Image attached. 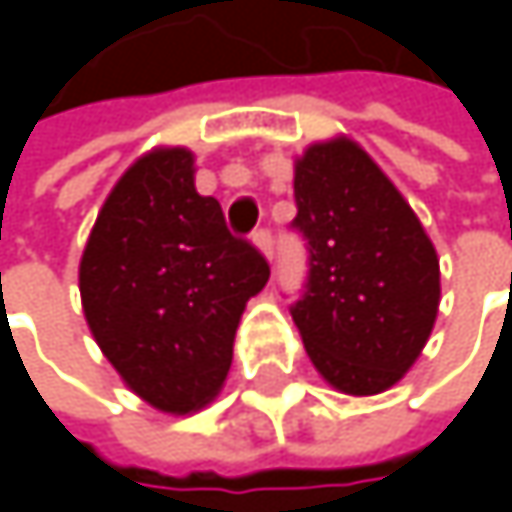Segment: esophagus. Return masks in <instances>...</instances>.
<instances>
[{
	"mask_svg": "<svg viewBox=\"0 0 512 512\" xmlns=\"http://www.w3.org/2000/svg\"><path fill=\"white\" fill-rule=\"evenodd\" d=\"M252 240H255V246L263 252V255L272 257V246H275V240H272V231H269V228H257L255 234H252Z\"/></svg>",
	"mask_w": 512,
	"mask_h": 512,
	"instance_id": "obj_1",
	"label": "esophagus"
}]
</instances>
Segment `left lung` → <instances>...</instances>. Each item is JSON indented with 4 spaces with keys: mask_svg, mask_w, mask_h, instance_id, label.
Here are the masks:
<instances>
[{
    "mask_svg": "<svg viewBox=\"0 0 512 512\" xmlns=\"http://www.w3.org/2000/svg\"><path fill=\"white\" fill-rule=\"evenodd\" d=\"M305 290L290 305L329 385L379 394L421 356L439 311V257L418 216L350 139L308 148L293 177Z\"/></svg>",
    "mask_w": 512,
    "mask_h": 512,
    "instance_id": "obj_1",
    "label": "left lung"
}]
</instances>
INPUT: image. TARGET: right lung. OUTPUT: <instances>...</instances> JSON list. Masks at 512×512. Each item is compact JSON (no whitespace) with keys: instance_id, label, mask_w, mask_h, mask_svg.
Masks as SVG:
<instances>
[{"instance_id":"add662e5","label":"right lung","mask_w":512,"mask_h":512,"mask_svg":"<svg viewBox=\"0 0 512 512\" xmlns=\"http://www.w3.org/2000/svg\"><path fill=\"white\" fill-rule=\"evenodd\" d=\"M192 154L142 156L106 198L79 263L85 320L124 382L162 412L222 388L246 302L269 263L198 195Z\"/></svg>"}]
</instances>
